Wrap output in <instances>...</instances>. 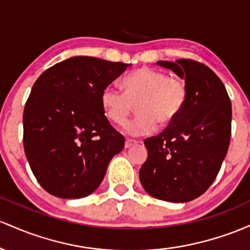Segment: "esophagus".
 I'll list each match as a JSON object with an SVG mask.
<instances>
[{
    "label": "esophagus",
    "mask_w": 250,
    "mask_h": 250,
    "mask_svg": "<svg viewBox=\"0 0 250 250\" xmlns=\"http://www.w3.org/2000/svg\"><path fill=\"white\" fill-rule=\"evenodd\" d=\"M137 144H138V142H137V140H132V139H126L125 140V147L126 148L132 147L133 145H137Z\"/></svg>",
    "instance_id": "obj_1"
}]
</instances>
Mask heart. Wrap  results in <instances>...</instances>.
<instances>
[{"instance_id": "b5f03b06", "label": "heart", "mask_w": 250, "mask_h": 250, "mask_svg": "<svg viewBox=\"0 0 250 250\" xmlns=\"http://www.w3.org/2000/svg\"><path fill=\"white\" fill-rule=\"evenodd\" d=\"M123 88L108 85L103 89L100 102L106 118L114 125H123L137 106L138 116L125 125V132L139 137L153 133L157 123L169 125L179 116L188 99L186 81L169 77L165 72L143 67L123 79Z\"/></svg>"}]
</instances>
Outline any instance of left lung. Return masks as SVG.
I'll use <instances>...</instances> for the list:
<instances>
[{
	"mask_svg": "<svg viewBox=\"0 0 250 250\" xmlns=\"http://www.w3.org/2000/svg\"><path fill=\"white\" fill-rule=\"evenodd\" d=\"M157 64L186 79L188 99L162 133L145 139L148 155L139 179L152 197L184 203L206 192L221 169L230 143L231 103L206 64L190 59Z\"/></svg>",
	"mask_w": 250,
	"mask_h": 250,
	"instance_id": "1",
	"label": "left lung"
}]
</instances>
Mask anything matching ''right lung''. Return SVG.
I'll return each instance as SVG.
<instances>
[{
	"instance_id": "obj_1",
	"label": "right lung",
	"mask_w": 250,
	"mask_h": 250,
	"mask_svg": "<svg viewBox=\"0 0 250 250\" xmlns=\"http://www.w3.org/2000/svg\"><path fill=\"white\" fill-rule=\"evenodd\" d=\"M128 63L73 57L44 71L23 111V147L40 186L61 198H81L100 186L125 139L102 107L103 89Z\"/></svg>"
}]
</instances>
